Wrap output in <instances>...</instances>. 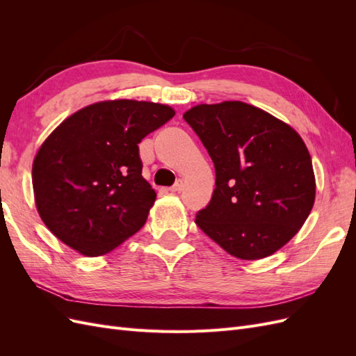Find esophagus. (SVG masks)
Here are the masks:
<instances>
[{"label": "esophagus", "mask_w": 356, "mask_h": 356, "mask_svg": "<svg viewBox=\"0 0 356 356\" xmlns=\"http://www.w3.org/2000/svg\"><path fill=\"white\" fill-rule=\"evenodd\" d=\"M182 187H184V184H182V181H178L177 184H174L170 188H168V191H170V193H178V191L182 190Z\"/></svg>", "instance_id": "obj_1"}]
</instances>
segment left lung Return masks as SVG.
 <instances>
[{"label":"left lung","instance_id":"left-lung-1","mask_svg":"<svg viewBox=\"0 0 356 356\" xmlns=\"http://www.w3.org/2000/svg\"><path fill=\"white\" fill-rule=\"evenodd\" d=\"M213 161L215 190L196 224L225 252L261 260L303 227L316 196L312 157L285 122L241 101L184 113Z\"/></svg>","mask_w":356,"mask_h":356}]
</instances>
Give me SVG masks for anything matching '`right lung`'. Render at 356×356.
<instances>
[{
	"instance_id": "obj_1",
	"label": "right lung",
	"mask_w": 356,
	"mask_h": 356,
	"mask_svg": "<svg viewBox=\"0 0 356 356\" xmlns=\"http://www.w3.org/2000/svg\"><path fill=\"white\" fill-rule=\"evenodd\" d=\"M174 115L169 105L114 99L65 118L32 163L35 207L46 227L86 257L108 254L135 234L156 202L138 144Z\"/></svg>"
}]
</instances>
